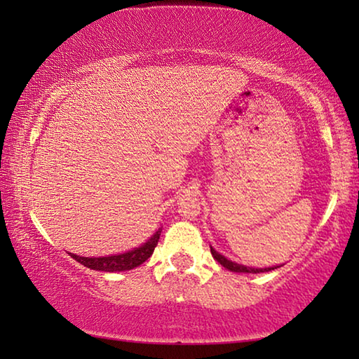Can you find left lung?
Masks as SVG:
<instances>
[{"label":"left lung","mask_w":359,"mask_h":359,"mask_svg":"<svg viewBox=\"0 0 359 359\" xmlns=\"http://www.w3.org/2000/svg\"><path fill=\"white\" fill-rule=\"evenodd\" d=\"M210 253H212V257H214L223 267H226V269L233 271V272H247V274H258V272H267V271L277 269V267H264V269H255V267H247V266H242V264H238V263H233V261L224 258L223 255L215 252L212 247H210Z\"/></svg>","instance_id":"obj_1"}]
</instances>
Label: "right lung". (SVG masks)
<instances>
[{"mask_svg":"<svg viewBox=\"0 0 359 359\" xmlns=\"http://www.w3.org/2000/svg\"><path fill=\"white\" fill-rule=\"evenodd\" d=\"M160 234H161V229H158L144 245L121 255H112V257H100V258H85V257H79V255L71 253V257L76 261H79L81 264H83L85 267H88V269L102 271V272L130 271V269H135L137 266H141L144 261H147L150 258V255L154 253L155 247L158 244V239H160Z\"/></svg>","mask_w":359,"mask_h":359,"instance_id":"right-lung-1","label":"right lung"}]
</instances>
